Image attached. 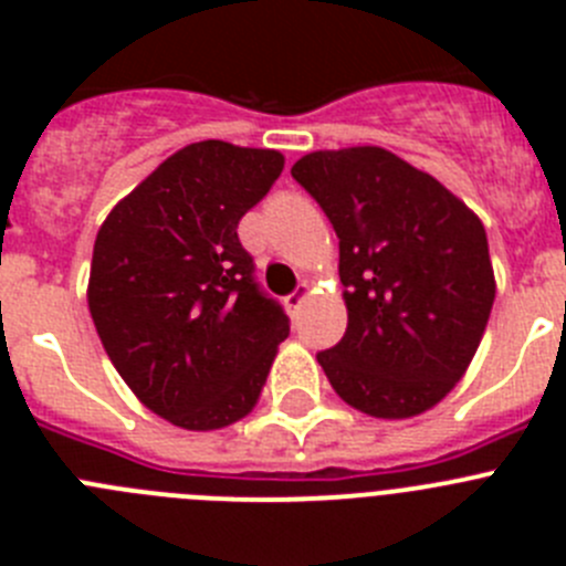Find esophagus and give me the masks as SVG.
<instances>
[{"label": "esophagus", "mask_w": 566, "mask_h": 566, "mask_svg": "<svg viewBox=\"0 0 566 566\" xmlns=\"http://www.w3.org/2000/svg\"><path fill=\"white\" fill-rule=\"evenodd\" d=\"M306 297H308V283H300V286L286 297V306L292 308V312H297V308L306 303Z\"/></svg>", "instance_id": "esophagus-1"}]
</instances>
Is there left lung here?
Segmentation results:
<instances>
[{"label": "left lung", "mask_w": 566, "mask_h": 566, "mask_svg": "<svg viewBox=\"0 0 566 566\" xmlns=\"http://www.w3.org/2000/svg\"><path fill=\"white\" fill-rule=\"evenodd\" d=\"M292 178L339 238L348 326L317 354L328 382L368 417L428 411L468 371L496 297L482 221L382 147L308 153Z\"/></svg>", "instance_id": "1"}]
</instances>
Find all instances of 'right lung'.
Instances as JSON below:
<instances>
[{"label":"right lung","mask_w":566,"mask_h":566,"mask_svg":"<svg viewBox=\"0 0 566 566\" xmlns=\"http://www.w3.org/2000/svg\"><path fill=\"white\" fill-rule=\"evenodd\" d=\"M283 172L277 149L198 142L113 207L93 247L87 303L115 371L187 431L247 417L289 317L254 280L240 218Z\"/></svg>","instance_id":"right-lung-1"}]
</instances>
